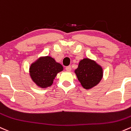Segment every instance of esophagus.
Masks as SVG:
<instances>
[{"label": "esophagus", "instance_id": "1", "mask_svg": "<svg viewBox=\"0 0 131 131\" xmlns=\"http://www.w3.org/2000/svg\"><path fill=\"white\" fill-rule=\"evenodd\" d=\"M65 70H67V71H71V66H68V67H65Z\"/></svg>", "mask_w": 131, "mask_h": 131}]
</instances>
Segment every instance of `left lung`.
<instances>
[{
    "label": "left lung",
    "mask_w": 131,
    "mask_h": 131,
    "mask_svg": "<svg viewBox=\"0 0 131 131\" xmlns=\"http://www.w3.org/2000/svg\"><path fill=\"white\" fill-rule=\"evenodd\" d=\"M79 81L85 89H90L99 83L103 77V69L94 61L84 58L75 70Z\"/></svg>",
    "instance_id": "left-lung-1"
}]
</instances>
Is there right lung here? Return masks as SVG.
Wrapping results in <instances>:
<instances>
[{
	"label": "right lung",
	"instance_id": "right-lung-1",
	"mask_svg": "<svg viewBox=\"0 0 131 131\" xmlns=\"http://www.w3.org/2000/svg\"><path fill=\"white\" fill-rule=\"evenodd\" d=\"M63 70V67L53 58L46 57L38 59L30 68L31 79L41 88L50 86L57 73Z\"/></svg>",
	"mask_w": 131,
	"mask_h": 131
}]
</instances>
